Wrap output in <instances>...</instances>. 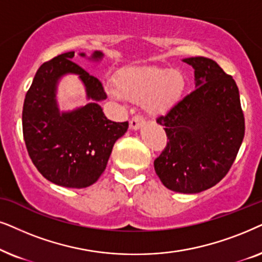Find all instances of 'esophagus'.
<instances>
[{
    "instance_id": "esophagus-1",
    "label": "esophagus",
    "mask_w": 262,
    "mask_h": 262,
    "mask_svg": "<svg viewBox=\"0 0 262 262\" xmlns=\"http://www.w3.org/2000/svg\"><path fill=\"white\" fill-rule=\"evenodd\" d=\"M142 123H144V120H142V117L134 116L130 120V122H129V127H130L132 130H138V129L141 128Z\"/></svg>"
}]
</instances>
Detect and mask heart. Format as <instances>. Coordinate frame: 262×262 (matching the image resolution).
<instances>
[{"mask_svg":"<svg viewBox=\"0 0 262 262\" xmlns=\"http://www.w3.org/2000/svg\"><path fill=\"white\" fill-rule=\"evenodd\" d=\"M186 78L179 69L158 67L128 68L118 73L115 86L107 90L114 99L142 103L149 116L166 114L186 90Z\"/></svg>","mask_w":262,"mask_h":262,"instance_id":"heart-1","label":"heart"}]
</instances>
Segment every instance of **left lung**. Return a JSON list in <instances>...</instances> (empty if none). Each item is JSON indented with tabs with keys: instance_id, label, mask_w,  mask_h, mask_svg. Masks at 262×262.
<instances>
[{
	"instance_id": "left-lung-1",
	"label": "left lung",
	"mask_w": 262,
	"mask_h": 262,
	"mask_svg": "<svg viewBox=\"0 0 262 262\" xmlns=\"http://www.w3.org/2000/svg\"><path fill=\"white\" fill-rule=\"evenodd\" d=\"M182 61L194 69L195 90L157 118L169 141L155 170L167 189L196 194L228 173L245 137V117L235 80L213 60Z\"/></svg>"
}]
</instances>
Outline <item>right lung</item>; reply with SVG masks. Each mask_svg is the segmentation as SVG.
<instances>
[{
    "instance_id": "right-lung-1",
    "label": "right lung",
    "mask_w": 262,
    "mask_h": 262,
    "mask_svg": "<svg viewBox=\"0 0 262 262\" xmlns=\"http://www.w3.org/2000/svg\"><path fill=\"white\" fill-rule=\"evenodd\" d=\"M74 51L64 52L38 69L23 109V132L27 152L41 175L67 188H86L97 182L105 170L111 151L128 129V122H113L103 113L106 99L102 83L73 62ZM79 56L100 62L104 54ZM78 75L86 95L85 106L61 111L58 85L62 77Z\"/></svg>"
}]
</instances>
